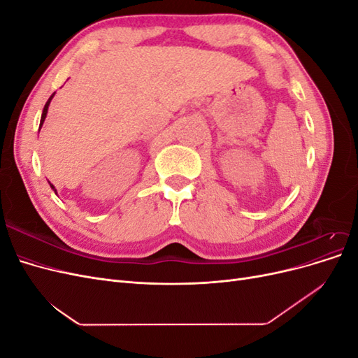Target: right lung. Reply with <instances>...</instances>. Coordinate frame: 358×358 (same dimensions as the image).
Here are the masks:
<instances>
[{"label": "right lung", "instance_id": "add662e5", "mask_svg": "<svg viewBox=\"0 0 358 358\" xmlns=\"http://www.w3.org/2000/svg\"><path fill=\"white\" fill-rule=\"evenodd\" d=\"M53 95H55V92H53L50 96H49V100L46 101V104H45V107H43V113H41V119H40V127H38V131H40V128L43 127V122H45V119H46V116H48V110H49V104H50V101H52V99H53ZM49 185H50V188L55 191V194H57V189H55V187L52 185V183L49 182Z\"/></svg>", "mask_w": 358, "mask_h": 358}]
</instances>
